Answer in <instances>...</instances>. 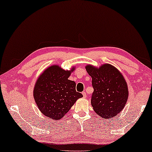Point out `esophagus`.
<instances>
[{"label":"esophagus","instance_id":"34e87169","mask_svg":"<svg viewBox=\"0 0 152 152\" xmlns=\"http://www.w3.org/2000/svg\"><path fill=\"white\" fill-rule=\"evenodd\" d=\"M82 95H83V96H84V97L86 96V92H82Z\"/></svg>","mask_w":152,"mask_h":152}]
</instances>
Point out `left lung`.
<instances>
[{"label":"left lung","mask_w":152,"mask_h":152,"mask_svg":"<svg viewBox=\"0 0 152 152\" xmlns=\"http://www.w3.org/2000/svg\"><path fill=\"white\" fill-rule=\"evenodd\" d=\"M85 68L92 77L94 91L91 105L93 110L104 119L115 117L124 109L128 99L125 79L115 66L109 64L99 67L86 65Z\"/></svg>","instance_id":"obj_1"}]
</instances>
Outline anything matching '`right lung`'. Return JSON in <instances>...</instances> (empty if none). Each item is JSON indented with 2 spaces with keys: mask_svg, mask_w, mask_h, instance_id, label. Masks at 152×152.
Masks as SVG:
<instances>
[{
  "mask_svg": "<svg viewBox=\"0 0 152 152\" xmlns=\"http://www.w3.org/2000/svg\"><path fill=\"white\" fill-rule=\"evenodd\" d=\"M75 69V67L64 70L55 64L44 70L37 80L33 95L39 109L45 117L61 119L83 97L76 91L75 82L68 80Z\"/></svg>",
  "mask_w": 152,
  "mask_h": 152,
  "instance_id": "add662e5",
  "label": "right lung"
}]
</instances>
